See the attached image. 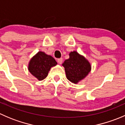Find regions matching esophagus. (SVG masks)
I'll return each instance as SVG.
<instances>
[{
  "label": "esophagus",
  "mask_w": 125,
  "mask_h": 125,
  "mask_svg": "<svg viewBox=\"0 0 125 125\" xmlns=\"http://www.w3.org/2000/svg\"><path fill=\"white\" fill-rule=\"evenodd\" d=\"M57 62L59 63V64H62L63 62V59H62V58H60V59H57Z\"/></svg>",
  "instance_id": "1"
}]
</instances>
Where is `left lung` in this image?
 I'll return each mask as SVG.
<instances>
[{"mask_svg":"<svg viewBox=\"0 0 125 125\" xmlns=\"http://www.w3.org/2000/svg\"><path fill=\"white\" fill-rule=\"evenodd\" d=\"M70 58L65 60L62 66L65 68L66 78L75 84L85 79L91 70L90 63L77 51L69 54Z\"/></svg>","mask_w":125,"mask_h":125,"instance_id":"left-lung-1","label":"left lung"}]
</instances>
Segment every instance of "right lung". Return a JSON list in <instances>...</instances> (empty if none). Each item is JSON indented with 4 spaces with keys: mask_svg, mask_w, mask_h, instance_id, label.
Listing matches in <instances>:
<instances>
[{
    "mask_svg": "<svg viewBox=\"0 0 125 125\" xmlns=\"http://www.w3.org/2000/svg\"><path fill=\"white\" fill-rule=\"evenodd\" d=\"M57 64L52 56L39 51L30 60L28 64L30 73L37 80H43L47 77L51 68Z\"/></svg>",
    "mask_w": 125,
    "mask_h": 125,
    "instance_id": "obj_1",
    "label": "right lung"
}]
</instances>
